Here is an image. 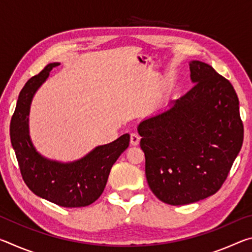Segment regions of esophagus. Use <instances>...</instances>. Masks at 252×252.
<instances>
[{"instance_id": "obj_1", "label": "esophagus", "mask_w": 252, "mask_h": 252, "mask_svg": "<svg viewBox=\"0 0 252 252\" xmlns=\"http://www.w3.org/2000/svg\"><path fill=\"white\" fill-rule=\"evenodd\" d=\"M140 142V136L136 133H131L130 135V143L131 146H138Z\"/></svg>"}]
</instances>
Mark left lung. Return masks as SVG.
<instances>
[{
  "label": "left lung",
  "instance_id": "1",
  "mask_svg": "<svg viewBox=\"0 0 252 252\" xmlns=\"http://www.w3.org/2000/svg\"><path fill=\"white\" fill-rule=\"evenodd\" d=\"M189 65L192 89L138 126L148 185L158 199L171 206L215 194L244 141L232 84L207 63L191 61Z\"/></svg>",
  "mask_w": 252,
  "mask_h": 252
}]
</instances>
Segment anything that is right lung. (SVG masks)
I'll return each mask as SVG.
<instances>
[{
    "mask_svg": "<svg viewBox=\"0 0 252 252\" xmlns=\"http://www.w3.org/2000/svg\"><path fill=\"white\" fill-rule=\"evenodd\" d=\"M58 65L60 63H50L21 90L11 119V142L23 180L34 194L61 207H87L103 192L111 168L129 147L130 135L123 134L116 141L93 149L82 159L67 163L41 156L30 139V106L37 89Z\"/></svg>",
    "mask_w": 252,
    "mask_h": 252,
    "instance_id": "add662e5",
    "label": "right lung"
}]
</instances>
